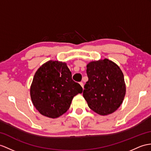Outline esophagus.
<instances>
[{
  "label": "esophagus",
  "instance_id": "obj_1",
  "mask_svg": "<svg viewBox=\"0 0 151 151\" xmlns=\"http://www.w3.org/2000/svg\"><path fill=\"white\" fill-rule=\"evenodd\" d=\"M79 84H80V85L81 86V87H82L83 88H84V84H83V82H80Z\"/></svg>",
  "mask_w": 151,
  "mask_h": 151
}]
</instances>
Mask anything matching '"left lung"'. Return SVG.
I'll use <instances>...</instances> for the list:
<instances>
[{
	"label": "left lung",
	"mask_w": 151,
	"mask_h": 151,
	"mask_svg": "<svg viewBox=\"0 0 151 151\" xmlns=\"http://www.w3.org/2000/svg\"><path fill=\"white\" fill-rule=\"evenodd\" d=\"M86 73L88 81L83 95L89 108L101 115L115 112L122 104L126 91L120 67L105 58L88 63Z\"/></svg>",
	"instance_id": "left-lung-1"
}]
</instances>
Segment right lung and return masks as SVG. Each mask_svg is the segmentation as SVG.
<instances>
[{
  "mask_svg": "<svg viewBox=\"0 0 151 151\" xmlns=\"http://www.w3.org/2000/svg\"><path fill=\"white\" fill-rule=\"evenodd\" d=\"M83 88L72 79L67 63L50 60L40 67L30 88L31 101L42 115L56 119L67 111L73 97Z\"/></svg>",
  "mask_w": 151,
  "mask_h": 151,
  "instance_id": "add662e5",
  "label": "right lung"
}]
</instances>
